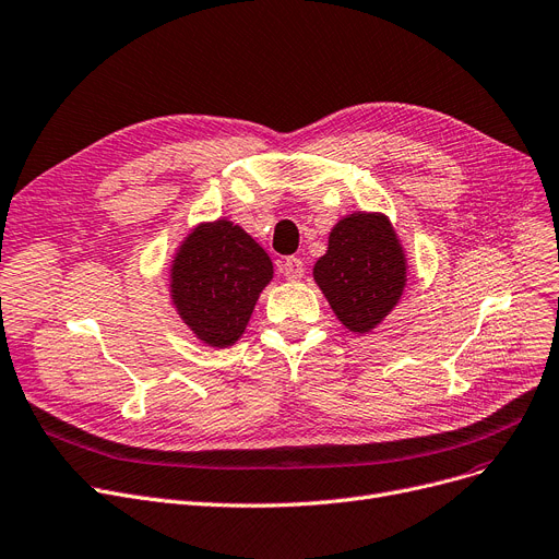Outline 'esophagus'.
Returning <instances> with one entry per match:
<instances>
[{
  "instance_id": "obj_1",
  "label": "esophagus",
  "mask_w": 559,
  "mask_h": 559,
  "mask_svg": "<svg viewBox=\"0 0 559 559\" xmlns=\"http://www.w3.org/2000/svg\"><path fill=\"white\" fill-rule=\"evenodd\" d=\"M281 274L287 278V281H299L304 276V262L301 258H295L289 255L281 262Z\"/></svg>"
}]
</instances>
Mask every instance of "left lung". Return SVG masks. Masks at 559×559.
Masks as SVG:
<instances>
[{
	"label": "left lung",
	"instance_id": "obj_1",
	"mask_svg": "<svg viewBox=\"0 0 559 559\" xmlns=\"http://www.w3.org/2000/svg\"><path fill=\"white\" fill-rule=\"evenodd\" d=\"M312 276L345 329L368 333L381 324L406 285V255L388 216L354 212L340 219Z\"/></svg>",
	"mask_w": 559,
	"mask_h": 559
}]
</instances>
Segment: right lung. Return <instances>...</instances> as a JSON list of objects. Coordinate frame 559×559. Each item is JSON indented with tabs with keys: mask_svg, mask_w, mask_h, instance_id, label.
Wrapping results in <instances>:
<instances>
[{
	"mask_svg": "<svg viewBox=\"0 0 559 559\" xmlns=\"http://www.w3.org/2000/svg\"><path fill=\"white\" fill-rule=\"evenodd\" d=\"M274 278L266 251L228 219L199 224L171 264V299L191 333L210 347H230L245 333L255 301Z\"/></svg>",
	"mask_w": 559,
	"mask_h": 559,
	"instance_id": "1",
	"label": "right lung"
}]
</instances>
